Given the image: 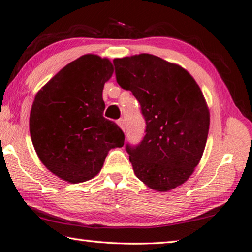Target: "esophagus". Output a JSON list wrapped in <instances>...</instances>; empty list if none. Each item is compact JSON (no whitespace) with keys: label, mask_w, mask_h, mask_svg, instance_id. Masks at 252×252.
Listing matches in <instances>:
<instances>
[{"label":"esophagus","mask_w":252,"mask_h":252,"mask_svg":"<svg viewBox=\"0 0 252 252\" xmlns=\"http://www.w3.org/2000/svg\"><path fill=\"white\" fill-rule=\"evenodd\" d=\"M117 123H118V126H120V129H121L123 132H125V131H126V123H125V120L120 119V120L117 121Z\"/></svg>","instance_id":"1"}]
</instances>
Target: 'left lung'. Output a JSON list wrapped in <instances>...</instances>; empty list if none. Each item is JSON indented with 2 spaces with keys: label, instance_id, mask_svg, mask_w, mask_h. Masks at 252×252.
<instances>
[{
  "label": "left lung",
  "instance_id": "8db88e82",
  "mask_svg": "<svg viewBox=\"0 0 252 252\" xmlns=\"http://www.w3.org/2000/svg\"><path fill=\"white\" fill-rule=\"evenodd\" d=\"M119 85L140 102L146 134L126 145L135 176L167 192L189 179L208 140L210 110L201 88L178 64L149 53L113 60Z\"/></svg>",
  "mask_w": 252,
  "mask_h": 252
}]
</instances>
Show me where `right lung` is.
<instances>
[{
	"instance_id": "1",
	"label": "right lung",
	"mask_w": 252,
	"mask_h": 252,
	"mask_svg": "<svg viewBox=\"0 0 252 252\" xmlns=\"http://www.w3.org/2000/svg\"><path fill=\"white\" fill-rule=\"evenodd\" d=\"M112 74L109 59L85 54L36 94L29 117L34 151L47 169L64 181L94 178L108 152L125 144L122 130L102 116V90Z\"/></svg>"
}]
</instances>
